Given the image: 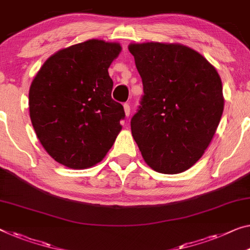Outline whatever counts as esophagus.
<instances>
[{
  "mask_svg": "<svg viewBox=\"0 0 250 250\" xmlns=\"http://www.w3.org/2000/svg\"><path fill=\"white\" fill-rule=\"evenodd\" d=\"M124 112H125L126 117H128L129 114H130V106H129V104H124Z\"/></svg>",
  "mask_w": 250,
  "mask_h": 250,
  "instance_id": "esophagus-1",
  "label": "esophagus"
}]
</instances>
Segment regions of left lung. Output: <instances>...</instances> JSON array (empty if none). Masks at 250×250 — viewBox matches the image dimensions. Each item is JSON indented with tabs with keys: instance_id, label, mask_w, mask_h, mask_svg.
<instances>
[{
	"instance_id": "1",
	"label": "left lung",
	"mask_w": 250,
	"mask_h": 250,
	"mask_svg": "<svg viewBox=\"0 0 250 250\" xmlns=\"http://www.w3.org/2000/svg\"><path fill=\"white\" fill-rule=\"evenodd\" d=\"M144 95L130 121L132 135L153 170L178 174L201 159L224 112L220 76L181 43H130Z\"/></svg>"
}]
</instances>
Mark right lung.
I'll list each match as a JSON object with an SVG mask.
<instances>
[{
    "label": "right lung",
    "instance_id": "obj_1",
    "mask_svg": "<svg viewBox=\"0 0 250 250\" xmlns=\"http://www.w3.org/2000/svg\"><path fill=\"white\" fill-rule=\"evenodd\" d=\"M117 42L91 39L59 50L42 64L29 90L30 118L48 154L83 170L105 157L125 112L112 98L108 68Z\"/></svg>",
    "mask_w": 250,
    "mask_h": 250
}]
</instances>
